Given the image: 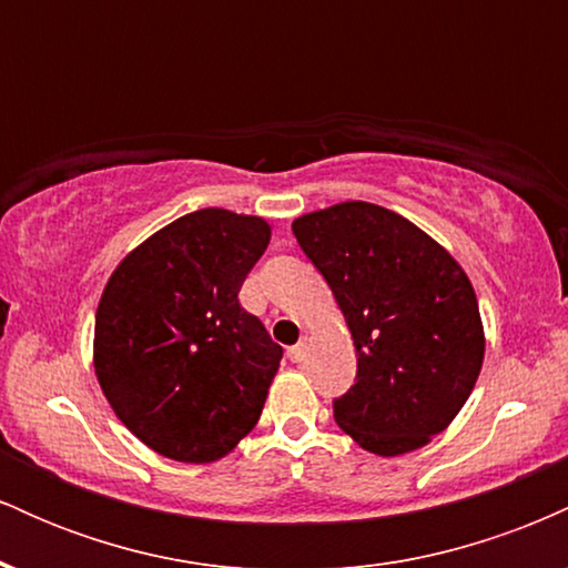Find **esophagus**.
I'll return each instance as SVG.
<instances>
[{
	"instance_id": "obj_1",
	"label": "esophagus",
	"mask_w": 568,
	"mask_h": 568,
	"mask_svg": "<svg viewBox=\"0 0 568 568\" xmlns=\"http://www.w3.org/2000/svg\"><path fill=\"white\" fill-rule=\"evenodd\" d=\"M288 357H291V363H302L304 361V357H306V342H304V338L298 344H293V347L288 349Z\"/></svg>"
}]
</instances>
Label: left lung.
Returning <instances> with one entry per match:
<instances>
[{
  "mask_svg": "<svg viewBox=\"0 0 568 568\" xmlns=\"http://www.w3.org/2000/svg\"><path fill=\"white\" fill-rule=\"evenodd\" d=\"M334 293L357 376L336 425L366 452L400 456L454 422L484 366L478 298L446 247L374 202H338L293 221Z\"/></svg>",
  "mask_w": 568,
  "mask_h": 568,
  "instance_id": "obj_1",
  "label": "left lung"
}]
</instances>
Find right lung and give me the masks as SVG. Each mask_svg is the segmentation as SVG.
<instances>
[{
  "mask_svg": "<svg viewBox=\"0 0 568 568\" xmlns=\"http://www.w3.org/2000/svg\"><path fill=\"white\" fill-rule=\"evenodd\" d=\"M270 237L264 219L202 207L143 240L109 277L95 376L152 452L207 465L256 427L283 347L237 293Z\"/></svg>",
  "mask_w": 568,
  "mask_h": 568,
  "instance_id": "obj_1",
  "label": "right lung"
}]
</instances>
